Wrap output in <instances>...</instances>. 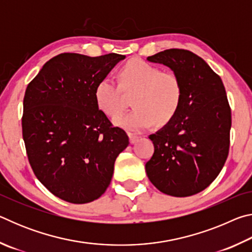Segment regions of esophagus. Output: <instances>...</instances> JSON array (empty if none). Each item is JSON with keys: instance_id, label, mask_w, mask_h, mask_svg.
<instances>
[{"instance_id": "esophagus-1", "label": "esophagus", "mask_w": 252, "mask_h": 252, "mask_svg": "<svg viewBox=\"0 0 252 252\" xmlns=\"http://www.w3.org/2000/svg\"><path fill=\"white\" fill-rule=\"evenodd\" d=\"M127 135H129V140H130V143L131 144H134L139 141V135H136L134 133H127Z\"/></svg>"}]
</instances>
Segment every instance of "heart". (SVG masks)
Instances as JSON below:
<instances>
[{
	"label": "heart",
	"mask_w": 252,
	"mask_h": 252,
	"mask_svg": "<svg viewBox=\"0 0 252 252\" xmlns=\"http://www.w3.org/2000/svg\"><path fill=\"white\" fill-rule=\"evenodd\" d=\"M120 87L109 78L101 79L94 88V100L102 112L117 117L125 109L122 91H135L132 103L135 108L114 123L130 131H141L157 122L163 126L171 121L180 108L183 89L173 72H161L159 67L131 60L119 72Z\"/></svg>",
	"instance_id": "b5f03b06"
}]
</instances>
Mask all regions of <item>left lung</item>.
I'll return each mask as SVG.
<instances>
[{
    "label": "left lung",
    "instance_id": "8db88e82",
    "mask_svg": "<svg viewBox=\"0 0 252 252\" xmlns=\"http://www.w3.org/2000/svg\"><path fill=\"white\" fill-rule=\"evenodd\" d=\"M170 67L181 80L183 95L176 116L149 135L155 153L146 163L149 180L172 197L201 192L227 160L231 110L220 76L188 50L170 49L147 58Z\"/></svg>",
    "mask_w": 252,
    "mask_h": 252
}]
</instances>
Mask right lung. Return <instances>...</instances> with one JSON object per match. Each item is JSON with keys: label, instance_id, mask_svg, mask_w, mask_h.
Segmentation results:
<instances>
[{"label": "right lung", "instance_id": "1", "mask_svg": "<svg viewBox=\"0 0 252 252\" xmlns=\"http://www.w3.org/2000/svg\"><path fill=\"white\" fill-rule=\"evenodd\" d=\"M125 59L117 53L59 54L25 90L22 133L29 162L42 185L64 201L100 198L117 157L129 144L94 100L96 83Z\"/></svg>", "mask_w": 252, "mask_h": 252}]
</instances>
